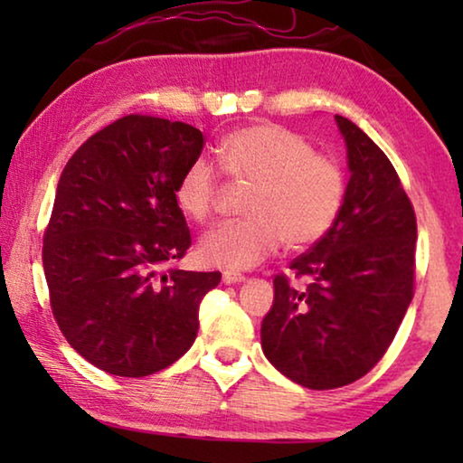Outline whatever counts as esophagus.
I'll return each mask as SVG.
<instances>
[{
    "label": "esophagus",
    "instance_id": "1",
    "mask_svg": "<svg viewBox=\"0 0 463 463\" xmlns=\"http://www.w3.org/2000/svg\"><path fill=\"white\" fill-rule=\"evenodd\" d=\"M246 276L244 274H238V271H223V282L225 284H238V282H244Z\"/></svg>",
    "mask_w": 463,
    "mask_h": 463
}]
</instances>
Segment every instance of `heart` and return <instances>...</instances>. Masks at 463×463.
<instances>
[{
  "label": "heart",
  "instance_id": "obj_1",
  "mask_svg": "<svg viewBox=\"0 0 463 463\" xmlns=\"http://www.w3.org/2000/svg\"><path fill=\"white\" fill-rule=\"evenodd\" d=\"M223 173L246 192L240 221L214 227L200 240V257L225 269L255 268L278 246L303 249L325 236L345 200L339 164L316 154L306 138L278 124L233 130L217 147ZM219 198V175L204 160L192 162L176 185V202L194 221L211 217Z\"/></svg>",
  "mask_w": 463,
  "mask_h": 463
}]
</instances>
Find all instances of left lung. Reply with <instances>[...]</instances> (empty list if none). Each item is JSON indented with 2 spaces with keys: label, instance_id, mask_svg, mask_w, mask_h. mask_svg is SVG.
<instances>
[{
  "label": "left lung",
  "instance_id": "8db88e82",
  "mask_svg": "<svg viewBox=\"0 0 463 463\" xmlns=\"http://www.w3.org/2000/svg\"><path fill=\"white\" fill-rule=\"evenodd\" d=\"M350 181L331 230L274 278L263 318V354L282 375L309 390L364 377L394 339L415 293L417 221L388 156L344 116Z\"/></svg>",
  "mask_w": 463,
  "mask_h": 463
}]
</instances>
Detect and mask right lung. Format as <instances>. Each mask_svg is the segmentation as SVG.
<instances>
[{
  "label": "right lung",
  "mask_w": 463,
  "mask_h": 463,
  "mask_svg": "<svg viewBox=\"0 0 463 463\" xmlns=\"http://www.w3.org/2000/svg\"><path fill=\"white\" fill-rule=\"evenodd\" d=\"M204 147L185 122L124 116L69 157L43 232L50 307L97 369L147 377L185 354L219 271L175 268L192 246L176 185Z\"/></svg>",
  "instance_id": "add662e5"
}]
</instances>
